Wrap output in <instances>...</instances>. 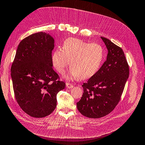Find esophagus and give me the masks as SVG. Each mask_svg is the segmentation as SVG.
I'll use <instances>...</instances> for the list:
<instances>
[{"instance_id": "34e87169", "label": "esophagus", "mask_w": 145, "mask_h": 145, "mask_svg": "<svg viewBox=\"0 0 145 145\" xmlns=\"http://www.w3.org/2000/svg\"><path fill=\"white\" fill-rule=\"evenodd\" d=\"M66 86H67V87L68 88H69V89L72 88V87H73V85L71 84V83H68V82L66 83Z\"/></svg>"}]
</instances>
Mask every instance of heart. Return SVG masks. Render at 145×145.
I'll use <instances>...</instances> for the list:
<instances>
[{"label": "heart", "instance_id": "1", "mask_svg": "<svg viewBox=\"0 0 145 145\" xmlns=\"http://www.w3.org/2000/svg\"><path fill=\"white\" fill-rule=\"evenodd\" d=\"M104 59V51L98 43H89L80 39L69 38L63 43L62 50H56L51 56L52 66L63 74L69 65L72 67L69 79H88L98 71Z\"/></svg>", "mask_w": 145, "mask_h": 145}]
</instances>
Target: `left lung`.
<instances>
[{
	"label": "left lung",
	"mask_w": 145,
	"mask_h": 145,
	"mask_svg": "<svg viewBox=\"0 0 145 145\" xmlns=\"http://www.w3.org/2000/svg\"><path fill=\"white\" fill-rule=\"evenodd\" d=\"M108 49L106 60L93 76L82 85L83 93L77 107L83 116L98 118L110 113L120 100L129 74L122 49L101 37Z\"/></svg>",
	"instance_id": "obj_1"
}]
</instances>
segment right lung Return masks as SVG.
<instances>
[{"label":"right lung","mask_w":145,"mask_h":145,"mask_svg":"<svg viewBox=\"0 0 145 145\" xmlns=\"http://www.w3.org/2000/svg\"><path fill=\"white\" fill-rule=\"evenodd\" d=\"M54 40L49 34L39 32L22 40L11 68L17 102L29 116L45 117L57 106V94L65 83L52 69Z\"/></svg>","instance_id":"1"}]
</instances>
